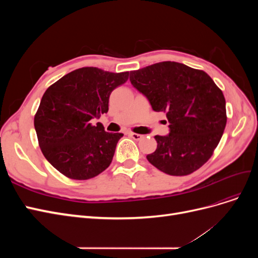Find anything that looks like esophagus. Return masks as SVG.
Instances as JSON below:
<instances>
[{
	"label": "esophagus",
	"instance_id": "34e87169",
	"mask_svg": "<svg viewBox=\"0 0 258 258\" xmlns=\"http://www.w3.org/2000/svg\"><path fill=\"white\" fill-rule=\"evenodd\" d=\"M129 136L134 139V140H136V141H139V140H141V139H143V136L142 135H139V134H135V132H130L129 134Z\"/></svg>",
	"mask_w": 258,
	"mask_h": 258
}]
</instances>
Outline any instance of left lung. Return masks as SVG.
Returning <instances> with one entry per match:
<instances>
[{"instance_id":"left-lung-1","label":"left lung","mask_w":258,"mask_h":258,"mask_svg":"<svg viewBox=\"0 0 258 258\" xmlns=\"http://www.w3.org/2000/svg\"><path fill=\"white\" fill-rule=\"evenodd\" d=\"M130 82L155 112L166 113L170 134L156 136V151L146 156L169 175H188L211 158L227 122L223 91L202 70L174 61L130 72Z\"/></svg>"}]
</instances>
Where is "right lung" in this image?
<instances>
[{
	"mask_svg": "<svg viewBox=\"0 0 258 258\" xmlns=\"http://www.w3.org/2000/svg\"><path fill=\"white\" fill-rule=\"evenodd\" d=\"M129 72L95 67L74 70L43 95L34 116L38 145L45 158L72 179H89L111 165L122 134L105 132L93 118L108 111L112 91L128 81Z\"/></svg>",
	"mask_w": 258,
	"mask_h": 258,
	"instance_id": "1",
	"label": "right lung"
}]
</instances>
